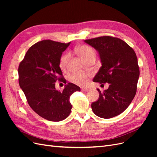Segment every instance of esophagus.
Wrapping results in <instances>:
<instances>
[{
	"label": "esophagus",
	"mask_w": 157,
	"mask_h": 157,
	"mask_svg": "<svg viewBox=\"0 0 157 157\" xmlns=\"http://www.w3.org/2000/svg\"><path fill=\"white\" fill-rule=\"evenodd\" d=\"M81 90H82V91L84 92H88V90H89L88 88H82Z\"/></svg>",
	"instance_id": "34e87169"
}]
</instances>
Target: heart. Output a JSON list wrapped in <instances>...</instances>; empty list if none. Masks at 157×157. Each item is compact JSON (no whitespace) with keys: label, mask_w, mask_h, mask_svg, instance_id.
<instances>
[{"label":"heart","mask_w":157,"mask_h":157,"mask_svg":"<svg viewBox=\"0 0 157 157\" xmlns=\"http://www.w3.org/2000/svg\"><path fill=\"white\" fill-rule=\"evenodd\" d=\"M77 52L78 54L81 56L85 61L88 59V58H91V57H95V56H96V53H95V51L94 50V49L89 46H80V48H78ZM69 58V53H65L61 57L59 60V67L61 69H65L67 67ZM69 80L72 83L83 86V85L86 84L88 81V77L87 75L82 73H75L70 75Z\"/></svg>","instance_id":"obj_1"}]
</instances>
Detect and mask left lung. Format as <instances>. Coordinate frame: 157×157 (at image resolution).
I'll return each instance as SVG.
<instances>
[{
  "mask_svg": "<svg viewBox=\"0 0 157 157\" xmlns=\"http://www.w3.org/2000/svg\"><path fill=\"white\" fill-rule=\"evenodd\" d=\"M84 42L96 49L101 67L93 81L109 84L101 92L98 100L92 103L95 115L111 118L120 115L130 105L136 94L140 69L134 50L126 42L115 37L104 36Z\"/></svg>",
  "mask_w": 157,
  "mask_h": 157,
  "instance_id": "8db88e82",
  "label": "left lung"
}]
</instances>
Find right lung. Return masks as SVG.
<instances>
[{"label":"right lung","instance_id":"1","mask_svg":"<svg viewBox=\"0 0 157 157\" xmlns=\"http://www.w3.org/2000/svg\"><path fill=\"white\" fill-rule=\"evenodd\" d=\"M50 40H42L28 50L19 65V84L29 106L45 119L59 122L71 113L70 96L79 86L73 83L65 85L63 91L55 87L57 80L66 84L59 67L63 52L69 46Z\"/></svg>","mask_w":157,"mask_h":157}]
</instances>
